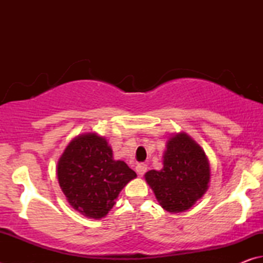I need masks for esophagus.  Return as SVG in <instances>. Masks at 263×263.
Wrapping results in <instances>:
<instances>
[{"mask_svg":"<svg viewBox=\"0 0 263 263\" xmlns=\"http://www.w3.org/2000/svg\"><path fill=\"white\" fill-rule=\"evenodd\" d=\"M146 171H147V166H146L145 163H139V164H137V167H136V172H137V174L139 175V176H142L146 173Z\"/></svg>","mask_w":263,"mask_h":263,"instance_id":"esophagus-1","label":"esophagus"}]
</instances>
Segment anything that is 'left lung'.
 Wrapping results in <instances>:
<instances>
[{
	"label": "left lung",
	"instance_id": "1",
	"mask_svg": "<svg viewBox=\"0 0 263 263\" xmlns=\"http://www.w3.org/2000/svg\"><path fill=\"white\" fill-rule=\"evenodd\" d=\"M160 171H148L145 180L158 202L171 213L193 208L209 189L210 162L203 148L184 132L168 138Z\"/></svg>",
	"mask_w": 263,
	"mask_h": 263
}]
</instances>
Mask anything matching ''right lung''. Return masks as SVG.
<instances>
[{
    "mask_svg": "<svg viewBox=\"0 0 263 263\" xmlns=\"http://www.w3.org/2000/svg\"><path fill=\"white\" fill-rule=\"evenodd\" d=\"M57 175L69 205L92 219L108 215L122 189L137 177L125 162L114 159L108 140L95 132L69 141L58 160Z\"/></svg>",
    "mask_w": 263,
    "mask_h": 263,
    "instance_id": "obj_1",
    "label": "right lung"
}]
</instances>
